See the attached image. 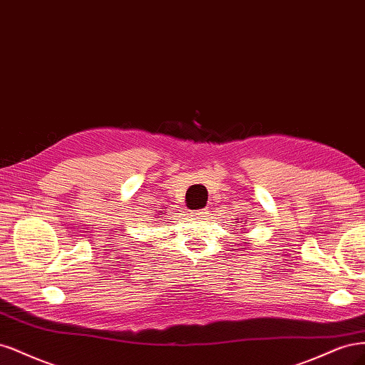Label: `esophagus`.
I'll return each instance as SVG.
<instances>
[{
    "mask_svg": "<svg viewBox=\"0 0 365 365\" xmlns=\"http://www.w3.org/2000/svg\"><path fill=\"white\" fill-rule=\"evenodd\" d=\"M206 215H207V210L206 209H200V210H195V212H192V217L200 218V220H203Z\"/></svg>",
    "mask_w": 365,
    "mask_h": 365,
    "instance_id": "34e87169",
    "label": "esophagus"
}]
</instances>
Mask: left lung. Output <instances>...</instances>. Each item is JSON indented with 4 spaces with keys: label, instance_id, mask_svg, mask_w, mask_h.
Listing matches in <instances>:
<instances>
[{
    "label": "left lung",
    "instance_id": "1",
    "mask_svg": "<svg viewBox=\"0 0 365 365\" xmlns=\"http://www.w3.org/2000/svg\"><path fill=\"white\" fill-rule=\"evenodd\" d=\"M244 233H245V232H244ZM244 244L247 245V247H245V249H249V245H250V242H244Z\"/></svg>",
    "mask_w": 365,
    "mask_h": 365
}]
</instances>
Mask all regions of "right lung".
Returning a JSON list of instances; mask_svg holds the SVG:
<instances>
[{
    "label": "right lung",
    "mask_w": 365,
    "mask_h": 365,
    "mask_svg": "<svg viewBox=\"0 0 365 365\" xmlns=\"http://www.w3.org/2000/svg\"><path fill=\"white\" fill-rule=\"evenodd\" d=\"M162 214H163V212H162Z\"/></svg>",
    "instance_id": "right-lung-1"
}]
</instances>
